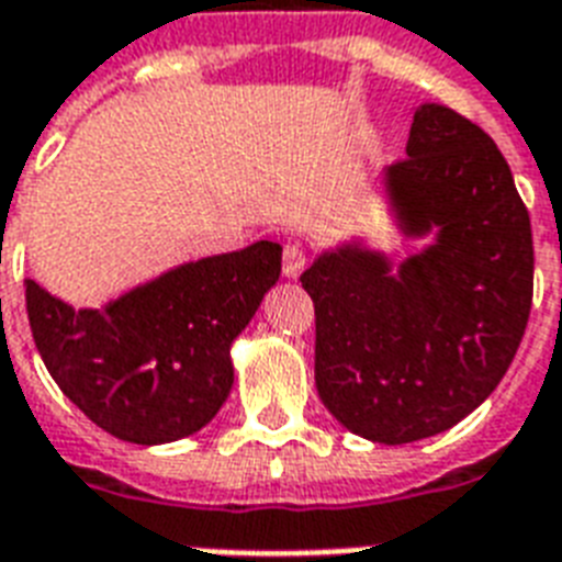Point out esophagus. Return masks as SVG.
<instances>
[{
  "instance_id": "obj_1",
  "label": "esophagus",
  "mask_w": 562,
  "mask_h": 562,
  "mask_svg": "<svg viewBox=\"0 0 562 562\" xmlns=\"http://www.w3.org/2000/svg\"><path fill=\"white\" fill-rule=\"evenodd\" d=\"M304 263H307V258H304L302 246H286L284 249V278H290V281H295V278L302 276L304 272Z\"/></svg>"
}]
</instances>
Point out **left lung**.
Wrapping results in <instances>:
<instances>
[{
    "label": "left lung",
    "mask_w": 562,
    "mask_h": 562,
    "mask_svg": "<svg viewBox=\"0 0 562 562\" xmlns=\"http://www.w3.org/2000/svg\"><path fill=\"white\" fill-rule=\"evenodd\" d=\"M378 195L422 249L395 260L351 234L302 286L322 404L351 434L402 446L454 428L498 386L530 316L533 240L498 146L439 102L413 111L407 160Z\"/></svg>",
    "instance_id": "8db88e82"
}]
</instances>
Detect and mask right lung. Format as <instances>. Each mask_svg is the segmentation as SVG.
<instances>
[{"instance_id": "obj_1", "label": "right lung", "mask_w": 562, "mask_h": 562, "mask_svg": "<svg viewBox=\"0 0 562 562\" xmlns=\"http://www.w3.org/2000/svg\"><path fill=\"white\" fill-rule=\"evenodd\" d=\"M281 278V246L184 260L99 307L25 281L43 363L99 428L137 446L202 430L234 386L232 346Z\"/></svg>"}]
</instances>
